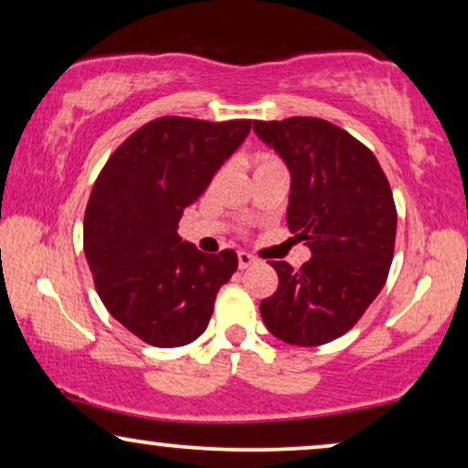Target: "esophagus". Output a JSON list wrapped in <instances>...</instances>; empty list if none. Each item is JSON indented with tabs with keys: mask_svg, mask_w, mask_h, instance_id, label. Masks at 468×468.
I'll use <instances>...</instances> for the list:
<instances>
[{
	"mask_svg": "<svg viewBox=\"0 0 468 468\" xmlns=\"http://www.w3.org/2000/svg\"><path fill=\"white\" fill-rule=\"evenodd\" d=\"M251 264H255L253 255L240 251V253H239V268H240V271H245V268H249Z\"/></svg>",
	"mask_w": 468,
	"mask_h": 468,
	"instance_id": "obj_1",
	"label": "esophagus"
}]
</instances>
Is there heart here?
I'll return each mask as SVG.
<instances>
[{
	"mask_svg": "<svg viewBox=\"0 0 468 468\" xmlns=\"http://www.w3.org/2000/svg\"><path fill=\"white\" fill-rule=\"evenodd\" d=\"M272 164H279V162H277V159L268 157V155H261V157H258V164H255V168H260V165H272Z\"/></svg>",
	"mask_w": 468,
	"mask_h": 468,
	"instance_id": "1",
	"label": "heart"
}]
</instances>
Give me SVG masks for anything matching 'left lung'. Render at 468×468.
Wrapping results in <instances>:
<instances>
[{
    "label": "left lung",
    "mask_w": 468,
    "mask_h": 468,
    "mask_svg": "<svg viewBox=\"0 0 468 468\" xmlns=\"http://www.w3.org/2000/svg\"><path fill=\"white\" fill-rule=\"evenodd\" d=\"M253 130L290 170L287 226L311 249L298 271L271 261L279 287L261 300V319L290 345L330 343L354 328L386 285L396 239L392 189L373 153L328 121H255Z\"/></svg>",
    "instance_id": "obj_1"
}]
</instances>
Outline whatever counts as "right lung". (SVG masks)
I'll use <instances>...</instances> for the list:
<instances>
[{"label": "right lung", "mask_w": 468, "mask_h": 468, "mask_svg": "<svg viewBox=\"0 0 468 468\" xmlns=\"http://www.w3.org/2000/svg\"><path fill=\"white\" fill-rule=\"evenodd\" d=\"M251 121L162 117L108 159L85 210V255L108 313L153 347H181L207 330L239 258L197 251L178 236L183 210L245 143Z\"/></svg>", "instance_id": "1"}]
</instances>
